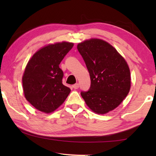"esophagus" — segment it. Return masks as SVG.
Segmentation results:
<instances>
[{
	"label": "esophagus",
	"mask_w": 156,
	"mask_h": 156,
	"mask_svg": "<svg viewBox=\"0 0 156 156\" xmlns=\"http://www.w3.org/2000/svg\"><path fill=\"white\" fill-rule=\"evenodd\" d=\"M79 87H80V85H79L78 83H77V84H74L73 86H72V87H73V88H74V89H77L79 88Z\"/></svg>",
	"instance_id": "34e87169"
}]
</instances>
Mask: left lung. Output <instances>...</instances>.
I'll return each instance as SVG.
<instances>
[{
    "instance_id": "8db88e82",
    "label": "left lung",
    "mask_w": 156,
    "mask_h": 156,
    "mask_svg": "<svg viewBox=\"0 0 156 156\" xmlns=\"http://www.w3.org/2000/svg\"><path fill=\"white\" fill-rule=\"evenodd\" d=\"M91 79L88 91H81L87 105L94 112L104 114L114 110L126 97L131 74L126 62L108 42L91 39L78 44Z\"/></svg>"
}]
</instances>
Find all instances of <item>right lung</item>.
<instances>
[{
    "instance_id": "1",
    "label": "right lung",
    "mask_w": 156,
    "mask_h": 156,
    "mask_svg": "<svg viewBox=\"0 0 156 156\" xmlns=\"http://www.w3.org/2000/svg\"><path fill=\"white\" fill-rule=\"evenodd\" d=\"M72 42L49 44L35 52L25 67L23 87L26 99L44 113L54 112L71 91L62 84L63 71L59 64L73 48Z\"/></svg>"
}]
</instances>
